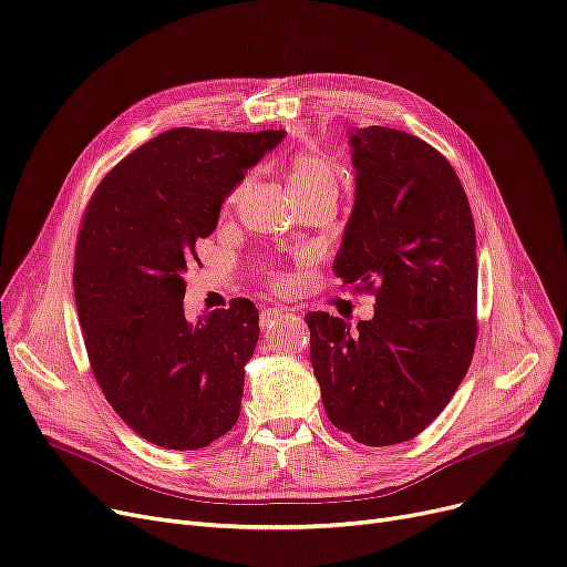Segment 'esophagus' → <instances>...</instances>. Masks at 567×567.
<instances>
[{"instance_id": "obj_1", "label": "esophagus", "mask_w": 567, "mask_h": 567, "mask_svg": "<svg viewBox=\"0 0 567 567\" xmlns=\"http://www.w3.org/2000/svg\"><path fill=\"white\" fill-rule=\"evenodd\" d=\"M287 315H289V308H264L259 312V327L261 329H270V327L278 322V319H282Z\"/></svg>"}]
</instances>
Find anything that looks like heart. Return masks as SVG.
<instances>
[{
	"instance_id": "1",
	"label": "heart",
	"mask_w": 567,
	"mask_h": 567,
	"mask_svg": "<svg viewBox=\"0 0 567 567\" xmlns=\"http://www.w3.org/2000/svg\"><path fill=\"white\" fill-rule=\"evenodd\" d=\"M287 181H289V189L293 194V199H299V196H310V194H338L340 174L331 159H327L322 155H315V153H301L289 162ZM240 192H243V185L231 189V194L225 199V210L236 206ZM266 280L274 287L287 285V276L278 268L268 270Z\"/></svg>"
}]
</instances>
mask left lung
I'll list each match as a JSON object with an SVG mask.
<instances>
[{
    "instance_id": "1",
    "label": "left lung",
    "mask_w": 567,
    "mask_h": 567,
    "mask_svg": "<svg viewBox=\"0 0 567 567\" xmlns=\"http://www.w3.org/2000/svg\"><path fill=\"white\" fill-rule=\"evenodd\" d=\"M354 210L333 274L375 297L350 329L310 312V361L329 420L368 447L420 435L447 408L477 342L475 223L447 157L408 132H352Z\"/></svg>"
}]
</instances>
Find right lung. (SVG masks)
Returning <instances> with one entry per match:
<instances>
[{
	"instance_id": "right-lung-1",
	"label": "right lung",
	"mask_w": 567,
	"mask_h": 567,
	"mask_svg": "<svg viewBox=\"0 0 567 567\" xmlns=\"http://www.w3.org/2000/svg\"><path fill=\"white\" fill-rule=\"evenodd\" d=\"M282 138L285 130H168L90 196L73 264L90 368L120 420L157 447L202 450L238 422L259 312L231 299L187 322L183 274L225 196Z\"/></svg>"
}]
</instances>
